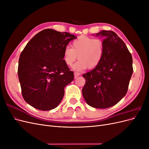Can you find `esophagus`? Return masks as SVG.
I'll return each mask as SVG.
<instances>
[{"mask_svg":"<svg viewBox=\"0 0 149 149\" xmlns=\"http://www.w3.org/2000/svg\"><path fill=\"white\" fill-rule=\"evenodd\" d=\"M74 78H76L78 77V76H80V73H78V72H74Z\"/></svg>","mask_w":149,"mask_h":149,"instance_id":"obj_1","label":"esophagus"}]
</instances>
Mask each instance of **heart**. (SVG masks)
Listing matches in <instances>:
<instances>
[{
  "label": "heart",
  "instance_id": "obj_1",
  "mask_svg": "<svg viewBox=\"0 0 149 149\" xmlns=\"http://www.w3.org/2000/svg\"><path fill=\"white\" fill-rule=\"evenodd\" d=\"M104 50V44L101 40L81 35L73 40L71 48H65L63 58L65 63L71 66L78 58L79 60L73 66L74 70L81 71L87 68L93 69L100 63Z\"/></svg>",
  "mask_w": 149,
  "mask_h": 149
}]
</instances>
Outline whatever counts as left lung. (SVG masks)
I'll use <instances>...</instances> for the list:
<instances>
[{"mask_svg": "<svg viewBox=\"0 0 149 149\" xmlns=\"http://www.w3.org/2000/svg\"><path fill=\"white\" fill-rule=\"evenodd\" d=\"M103 37L104 55L99 65L83 74L84 100L94 108L106 109L116 105L127 92L133 73L132 57L124 42L112 31L96 34Z\"/></svg>", "mask_w": 149, "mask_h": 149, "instance_id": "8db88e82", "label": "left lung"}]
</instances>
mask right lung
<instances>
[{
  "label": "right lung",
  "instance_id": "right-lung-1",
  "mask_svg": "<svg viewBox=\"0 0 149 149\" xmlns=\"http://www.w3.org/2000/svg\"><path fill=\"white\" fill-rule=\"evenodd\" d=\"M76 38L68 32L45 29L36 34L21 53L18 76L22 96L35 109H55L64 96L65 87L74 79L63 53Z\"/></svg>",
  "mask_w": 149,
  "mask_h": 149
}]
</instances>
